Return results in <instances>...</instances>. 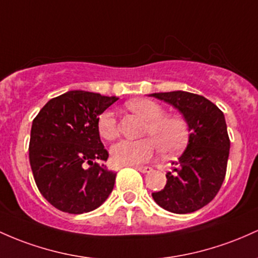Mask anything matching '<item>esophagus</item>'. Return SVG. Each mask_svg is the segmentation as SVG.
Instances as JSON below:
<instances>
[{
  "label": "esophagus",
  "mask_w": 258,
  "mask_h": 258,
  "mask_svg": "<svg viewBox=\"0 0 258 258\" xmlns=\"http://www.w3.org/2000/svg\"><path fill=\"white\" fill-rule=\"evenodd\" d=\"M136 169H137L138 171L143 172V174H146V172L152 171V168H149V166H143V165H141V166H136Z\"/></svg>",
  "instance_id": "34e87169"
}]
</instances>
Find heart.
<instances>
[{
	"mask_svg": "<svg viewBox=\"0 0 258 258\" xmlns=\"http://www.w3.org/2000/svg\"><path fill=\"white\" fill-rule=\"evenodd\" d=\"M127 107L147 121L144 134L152 137L140 141L122 140L110 149L112 163L118 166L135 165L148 160L158 151L159 146L163 154L171 155L185 147L187 142V124L175 115H164L159 104L149 99H132ZM98 132L104 140L112 141L117 137V123L111 111L103 112L98 118Z\"/></svg>",
	"mask_w": 258,
	"mask_h": 258,
	"instance_id": "heart-1",
	"label": "heart"
}]
</instances>
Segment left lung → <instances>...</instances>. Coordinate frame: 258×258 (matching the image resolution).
Here are the masks:
<instances>
[{
  "instance_id": "obj_1",
  "label": "left lung",
  "mask_w": 258,
  "mask_h": 258,
  "mask_svg": "<svg viewBox=\"0 0 258 258\" xmlns=\"http://www.w3.org/2000/svg\"><path fill=\"white\" fill-rule=\"evenodd\" d=\"M149 97L179 110L188 127L186 149L166 172L165 187L152 197L171 213H192L208 205L224 181L230 149L224 114L202 95L183 90Z\"/></svg>"
}]
</instances>
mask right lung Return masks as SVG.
Instances as JSON below:
<instances>
[{
	"label": "right lung",
	"instance_id": "1",
	"mask_svg": "<svg viewBox=\"0 0 258 258\" xmlns=\"http://www.w3.org/2000/svg\"><path fill=\"white\" fill-rule=\"evenodd\" d=\"M116 100L117 97L70 90L47 101L33 120L30 166L39 191L55 208L87 213L111 194L116 172L104 164L109 153L97 122Z\"/></svg>",
	"mask_w": 258,
	"mask_h": 258
}]
</instances>
